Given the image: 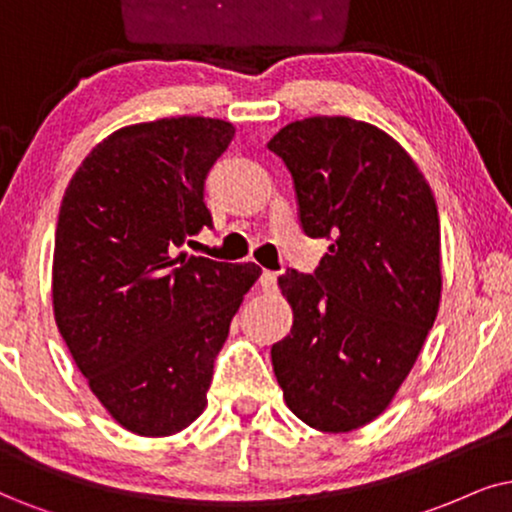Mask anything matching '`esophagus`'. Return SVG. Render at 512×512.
Returning <instances> with one entry per match:
<instances>
[{
  "label": "esophagus",
  "mask_w": 512,
  "mask_h": 512,
  "mask_svg": "<svg viewBox=\"0 0 512 512\" xmlns=\"http://www.w3.org/2000/svg\"><path fill=\"white\" fill-rule=\"evenodd\" d=\"M260 286H262V290H274L276 288V271H262Z\"/></svg>",
  "instance_id": "34e87169"
}]
</instances>
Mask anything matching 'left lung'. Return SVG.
<instances>
[{
    "mask_svg": "<svg viewBox=\"0 0 512 512\" xmlns=\"http://www.w3.org/2000/svg\"><path fill=\"white\" fill-rule=\"evenodd\" d=\"M267 146L293 174L304 234L333 241L314 276H278L293 328L271 364L302 423L352 432L392 404L437 319L435 196L404 146L371 122L314 115Z\"/></svg>",
    "mask_w": 512,
    "mask_h": 512,
    "instance_id": "8db88e82",
    "label": "left lung"
}]
</instances>
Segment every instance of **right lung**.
<instances>
[{"instance_id": "1", "label": "right lung", "mask_w": 512, "mask_h": 512, "mask_svg": "<svg viewBox=\"0 0 512 512\" xmlns=\"http://www.w3.org/2000/svg\"><path fill=\"white\" fill-rule=\"evenodd\" d=\"M234 134L189 115L120 127L63 193L56 326L94 397L134 435H177L203 413L212 361L262 274L181 250L212 226L203 184Z\"/></svg>"}]
</instances>
